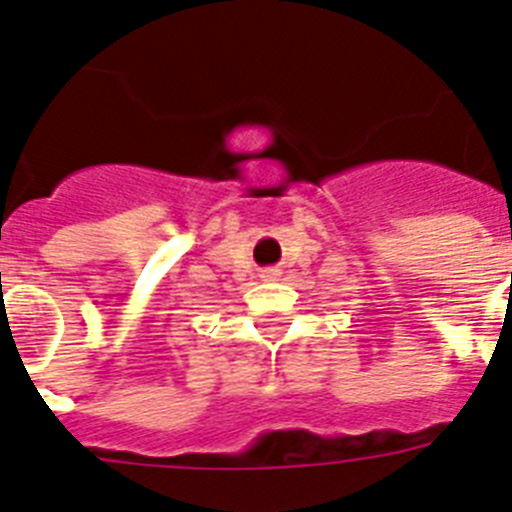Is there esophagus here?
I'll list each match as a JSON object with an SVG mask.
<instances>
[{
	"label": "esophagus",
	"mask_w": 512,
	"mask_h": 512,
	"mask_svg": "<svg viewBox=\"0 0 512 512\" xmlns=\"http://www.w3.org/2000/svg\"><path fill=\"white\" fill-rule=\"evenodd\" d=\"M262 278H265V281H275V278H278V270H275V268L262 270Z\"/></svg>",
	"instance_id": "esophagus-1"
}]
</instances>
